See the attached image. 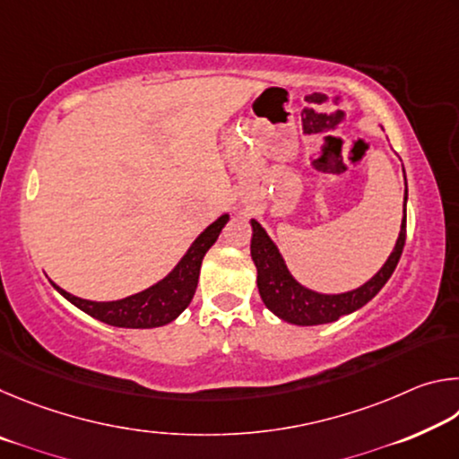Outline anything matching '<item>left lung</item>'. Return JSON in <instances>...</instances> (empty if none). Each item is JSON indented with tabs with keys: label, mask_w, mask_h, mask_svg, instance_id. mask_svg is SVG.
<instances>
[{
	"label": "left lung",
	"mask_w": 459,
	"mask_h": 459,
	"mask_svg": "<svg viewBox=\"0 0 459 459\" xmlns=\"http://www.w3.org/2000/svg\"><path fill=\"white\" fill-rule=\"evenodd\" d=\"M405 202H407V190H405ZM253 224V238H251V257L257 265V285L263 304H265L271 312L281 317L285 322L298 324V325H317L336 322L340 316L352 314L354 309L362 307L364 304L375 298V295L383 290V285L393 275L394 267L401 259L403 247H405L407 238V212L401 224V235L391 257L385 263V267L370 279L368 283L354 291L342 293V295H322L314 293L301 287L295 279L290 275L285 263L279 255L277 247L271 243L267 232L261 229L257 221H251Z\"/></svg>",
	"instance_id": "obj_1"
}]
</instances>
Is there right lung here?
Segmentation results:
<instances>
[{
    "label": "right lung",
    "instance_id": "obj_1",
    "mask_svg": "<svg viewBox=\"0 0 459 459\" xmlns=\"http://www.w3.org/2000/svg\"><path fill=\"white\" fill-rule=\"evenodd\" d=\"M229 216L224 214L219 221L212 222L202 235L194 240L190 251L184 255V259L178 263V267L166 279H161L158 285L150 287L142 293L131 295V298L119 301H89L74 298L58 285L56 290L65 298L74 304L84 314H89L97 320L117 328H155L176 320L194 298L198 285L200 265L208 248L219 238L221 230L227 224Z\"/></svg>",
    "mask_w": 459,
    "mask_h": 459
}]
</instances>
